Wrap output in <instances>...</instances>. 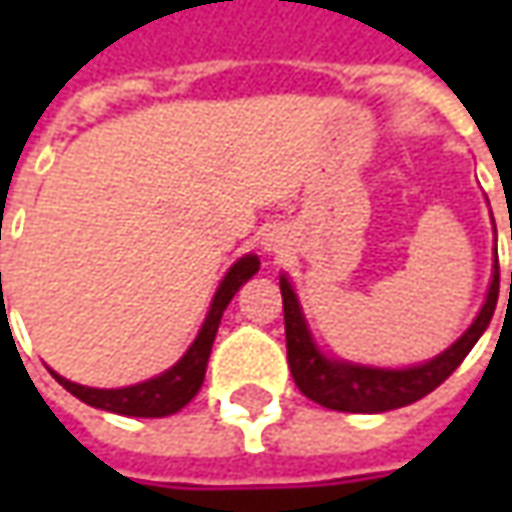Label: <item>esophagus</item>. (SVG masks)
<instances>
[{
  "mask_svg": "<svg viewBox=\"0 0 512 512\" xmlns=\"http://www.w3.org/2000/svg\"><path fill=\"white\" fill-rule=\"evenodd\" d=\"M282 247H285V242H282L279 236H267L265 239L267 253H282Z\"/></svg>",
  "mask_w": 512,
  "mask_h": 512,
  "instance_id": "1",
  "label": "esophagus"
}]
</instances>
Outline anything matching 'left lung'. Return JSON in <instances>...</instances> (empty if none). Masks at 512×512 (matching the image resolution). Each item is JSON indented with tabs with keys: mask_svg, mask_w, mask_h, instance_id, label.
<instances>
[{
	"mask_svg": "<svg viewBox=\"0 0 512 512\" xmlns=\"http://www.w3.org/2000/svg\"><path fill=\"white\" fill-rule=\"evenodd\" d=\"M279 287H282V305H285L287 364H290L296 387L305 393L307 399H313L322 407H330V410L387 413V410L419 402L427 393H433L464 362V356L473 350V344L482 339V333L493 319L496 302H499V253H493L490 287H487L484 305L476 313L473 325L467 327L450 347H444L439 356H433L422 364H410V367H373V364L327 356L310 333L302 302L290 285L287 273L279 276Z\"/></svg>",
	"mask_w": 512,
	"mask_h": 512,
	"instance_id": "obj_1",
	"label": "left lung"
}]
</instances>
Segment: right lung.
Here are the masks:
<instances>
[{"label":"right lung","mask_w":512,"mask_h":512,"mask_svg":"<svg viewBox=\"0 0 512 512\" xmlns=\"http://www.w3.org/2000/svg\"><path fill=\"white\" fill-rule=\"evenodd\" d=\"M259 256L256 253H245L242 259H236L227 267L225 279L219 282L213 302L207 310L205 322L199 327L193 344L185 350V356L179 362L168 367L165 373L145 379L139 384H128V387H85L59 376L56 370H50V376L62 384L68 393H73L79 402L108 410V413H119V416H139V419H162V416H173L185 407L205 382L207 359H210V347L216 339V330L222 322V313L230 305V299L239 293V287L245 285L247 279H253V273L259 270Z\"/></svg>","instance_id":"add662e5"}]
</instances>
